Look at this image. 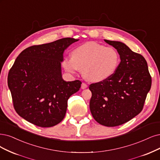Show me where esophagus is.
<instances>
[{"mask_svg": "<svg viewBox=\"0 0 160 160\" xmlns=\"http://www.w3.org/2000/svg\"><path fill=\"white\" fill-rule=\"evenodd\" d=\"M88 88V85L86 84H85V83H82V84L81 88H82V90H84V89H86V88Z\"/></svg>", "mask_w": 160, "mask_h": 160, "instance_id": "obj_1", "label": "esophagus"}]
</instances>
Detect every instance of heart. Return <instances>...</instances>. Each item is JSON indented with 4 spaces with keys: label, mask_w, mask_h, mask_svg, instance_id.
<instances>
[{
    "label": "heart",
    "mask_w": 160,
    "mask_h": 160,
    "mask_svg": "<svg viewBox=\"0 0 160 160\" xmlns=\"http://www.w3.org/2000/svg\"><path fill=\"white\" fill-rule=\"evenodd\" d=\"M119 62V54L113 47L88 42L74 49L71 52V58L63 59L62 67L70 74L81 70L86 80L99 82L110 78Z\"/></svg>",
    "instance_id": "1"
}]
</instances>
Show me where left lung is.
I'll return each mask as SVG.
<instances>
[{"label": "left lung", "mask_w": 160, "mask_h": 160, "mask_svg": "<svg viewBox=\"0 0 160 160\" xmlns=\"http://www.w3.org/2000/svg\"><path fill=\"white\" fill-rule=\"evenodd\" d=\"M104 41L117 49L121 62L110 78L90 85V109L100 125L116 127L132 119L142 110L152 78L143 56L121 41Z\"/></svg>", "instance_id": "8db88e82"}]
</instances>
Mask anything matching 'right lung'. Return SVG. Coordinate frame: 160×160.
<instances>
[{
  "label": "right lung",
  "instance_id": "obj_1",
  "mask_svg": "<svg viewBox=\"0 0 160 160\" xmlns=\"http://www.w3.org/2000/svg\"><path fill=\"white\" fill-rule=\"evenodd\" d=\"M66 38L33 45L20 52L8 75L14 108L23 119L41 127L62 121L68 98L81 87L80 80L62 79L64 50L78 41Z\"/></svg>",
  "mask_w": 160,
  "mask_h": 160
}]
</instances>
